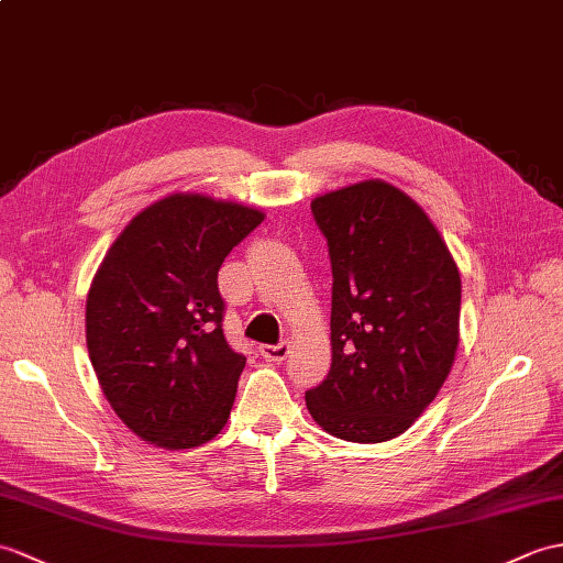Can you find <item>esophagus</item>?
<instances>
[{
  "label": "esophagus",
  "mask_w": 563,
  "mask_h": 563,
  "mask_svg": "<svg viewBox=\"0 0 563 563\" xmlns=\"http://www.w3.org/2000/svg\"><path fill=\"white\" fill-rule=\"evenodd\" d=\"M258 352H261V357H266L268 362L280 364V362H285L287 355H290V345H287V343H280V345H261Z\"/></svg>",
  "instance_id": "34e87169"
}]
</instances>
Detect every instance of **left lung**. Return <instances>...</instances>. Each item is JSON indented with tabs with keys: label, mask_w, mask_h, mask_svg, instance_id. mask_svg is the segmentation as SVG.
I'll list each match as a JSON object with an SVG mask.
<instances>
[{
	"label": "left lung",
	"mask_w": 563,
	"mask_h": 563,
	"mask_svg": "<svg viewBox=\"0 0 563 563\" xmlns=\"http://www.w3.org/2000/svg\"><path fill=\"white\" fill-rule=\"evenodd\" d=\"M311 213L333 271V357L323 384L307 390V410L343 441L396 439L451 374L459 266L422 206L384 179L321 194Z\"/></svg>",
	"instance_id": "obj_1"
}]
</instances>
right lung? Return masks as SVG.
Segmentation results:
<instances>
[{"label":"right lung","mask_w":563,"mask_h":563,"mask_svg":"<svg viewBox=\"0 0 563 563\" xmlns=\"http://www.w3.org/2000/svg\"><path fill=\"white\" fill-rule=\"evenodd\" d=\"M266 216L169 194L129 220L86 299V343L117 417L143 441L194 449L228 424L244 369L222 333V261Z\"/></svg>","instance_id":"right-lung-1"}]
</instances>
